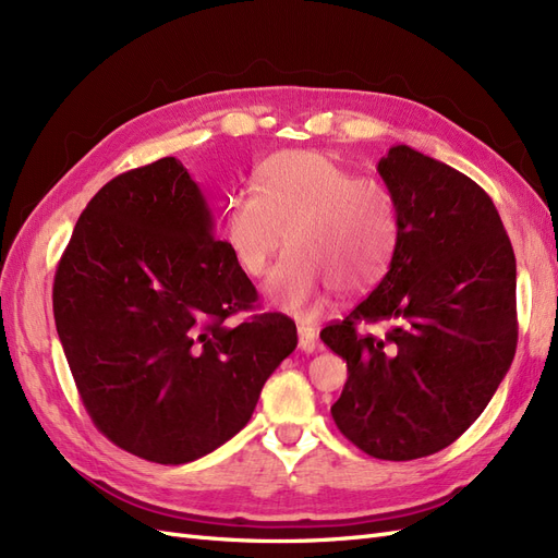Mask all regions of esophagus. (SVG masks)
I'll return each instance as SVG.
<instances>
[{
    "label": "esophagus",
    "mask_w": 558,
    "mask_h": 558,
    "mask_svg": "<svg viewBox=\"0 0 558 558\" xmlns=\"http://www.w3.org/2000/svg\"><path fill=\"white\" fill-rule=\"evenodd\" d=\"M298 347H300V351H305V353L318 351L316 332H314L310 326H300V328H298Z\"/></svg>",
    "instance_id": "obj_1"
}]
</instances>
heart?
Returning a JSON list of instances; mask_svg holds the SVG:
<instances>
[{"instance_id":"obj_1","label":"heart","mask_w":558,"mask_h":558,"mask_svg":"<svg viewBox=\"0 0 558 558\" xmlns=\"http://www.w3.org/2000/svg\"><path fill=\"white\" fill-rule=\"evenodd\" d=\"M267 293L298 318H314L332 286L359 293L393 258L398 216L377 183L316 150H279L258 167V191L226 202L221 238L244 275L258 279L283 244Z\"/></svg>"}]
</instances>
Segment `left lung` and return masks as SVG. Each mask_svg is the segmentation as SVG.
Segmentation results:
<instances>
[{"label":"left lung","mask_w":558,"mask_h":558,"mask_svg":"<svg viewBox=\"0 0 558 558\" xmlns=\"http://www.w3.org/2000/svg\"><path fill=\"white\" fill-rule=\"evenodd\" d=\"M377 172L398 216L391 265L320 340L349 367L337 428L375 459L412 461L461 437L508 375L517 260L492 197L459 170L398 144ZM359 323L389 332L361 338Z\"/></svg>","instance_id":"obj_1"}]
</instances>
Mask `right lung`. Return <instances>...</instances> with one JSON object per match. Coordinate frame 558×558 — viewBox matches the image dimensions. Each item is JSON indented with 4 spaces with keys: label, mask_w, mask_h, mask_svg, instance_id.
I'll return each mask as SVG.
<instances>
[{
    "label": "right lung",
    "mask_w": 558,
    "mask_h": 558,
    "mask_svg": "<svg viewBox=\"0 0 558 558\" xmlns=\"http://www.w3.org/2000/svg\"><path fill=\"white\" fill-rule=\"evenodd\" d=\"M216 240L177 158L111 179L78 216L53 283L66 363L93 424L140 459L181 465L238 435L298 344Z\"/></svg>",
    "instance_id": "add662e5"
}]
</instances>
